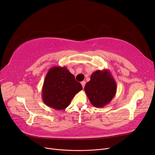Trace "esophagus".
I'll return each instance as SVG.
<instances>
[{
  "mask_svg": "<svg viewBox=\"0 0 155 155\" xmlns=\"http://www.w3.org/2000/svg\"><path fill=\"white\" fill-rule=\"evenodd\" d=\"M81 84L83 88H84V87H85V81H83L81 83Z\"/></svg>",
  "mask_w": 155,
  "mask_h": 155,
  "instance_id": "esophagus-1",
  "label": "esophagus"
}]
</instances>
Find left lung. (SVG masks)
Masks as SVG:
<instances>
[{"label": "left lung", "instance_id": "8db88e82", "mask_svg": "<svg viewBox=\"0 0 155 155\" xmlns=\"http://www.w3.org/2000/svg\"><path fill=\"white\" fill-rule=\"evenodd\" d=\"M116 83L109 70H96L85 87V91L93 106L104 107L109 104L116 93Z\"/></svg>", "mask_w": 155, "mask_h": 155}]
</instances>
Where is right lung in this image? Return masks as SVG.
<instances>
[{
  "label": "right lung",
  "mask_w": 155,
  "mask_h": 155,
  "mask_svg": "<svg viewBox=\"0 0 155 155\" xmlns=\"http://www.w3.org/2000/svg\"><path fill=\"white\" fill-rule=\"evenodd\" d=\"M80 83L66 67H53L45 77L42 98L48 107L56 110H63L70 104L72 98L82 90Z\"/></svg>",
  "instance_id": "obj_1"
}]
</instances>
